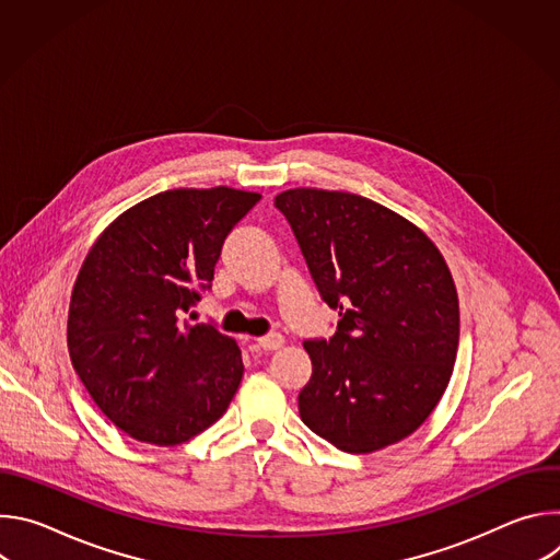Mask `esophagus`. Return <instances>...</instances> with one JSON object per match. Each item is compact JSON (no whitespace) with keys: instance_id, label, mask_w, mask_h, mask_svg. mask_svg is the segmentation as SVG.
I'll return each mask as SVG.
<instances>
[{"instance_id":"1","label":"esophagus","mask_w":560,"mask_h":560,"mask_svg":"<svg viewBox=\"0 0 560 560\" xmlns=\"http://www.w3.org/2000/svg\"><path fill=\"white\" fill-rule=\"evenodd\" d=\"M283 343H285V339H283L279 332H270V335L257 339V346H259L261 350H266V352H272V350L283 348Z\"/></svg>"}]
</instances>
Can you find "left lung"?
<instances>
[{"label":"left lung","instance_id":"obj_1","mask_svg":"<svg viewBox=\"0 0 560 560\" xmlns=\"http://www.w3.org/2000/svg\"><path fill=\"white\" fill-rule=\"evenodd\" d=\"M322 299L330 339L303 341L312 376L301 421L368 454L410 436L436 408L458 348V296L439 248L408 219L361 195L294 188L275 197Z\"/></svg>","mask_w":560,"mask_h":560}]
</instances>
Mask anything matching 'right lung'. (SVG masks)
I'll use <instances>...</instances> for the list:
<instances>
[{
  "instance_id": "1",
  "label": "right lung",
  "mask_w": 560,
  "mask_h": 560,
  "mask_svg": "<svg viewBox=\"0 0 560 560\" xmlns=\"http://www.w3.org/2000/svg\"><path fill=\"white\" fill-rule=\"evenodd\" d=\"M261 199L225 186L159 192L119 214L77 275L68 352L128 436L179 445L210 428L242 383L234 339L182 322L210 290L230 230Z\"/></svg>"
}]
</instances>
